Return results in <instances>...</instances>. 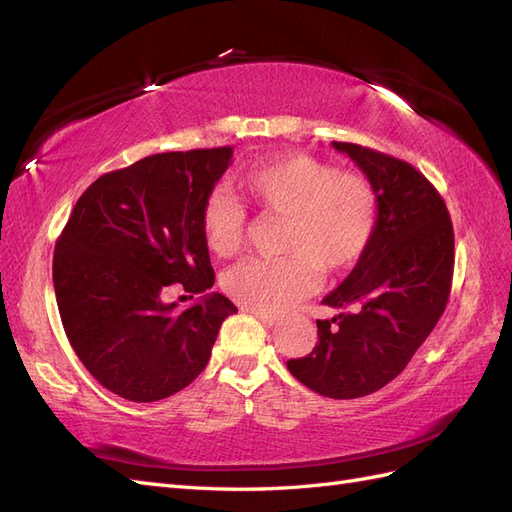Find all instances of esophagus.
Here are the masks:
<instances>
[{"label": "esophagus", "instance_id": "esophagus-1", "mask_svg": "<svg viewBox=\"0 0 512 512\" xmlns=\"http://www.w3.org/2000/svg\"><path fill=\"white\" fill-rule=\"evenodd\" d=\"M262 324H265V327H275V324H277V320H280V318H277V316H269V314H260V312H252Z\"/></svg>", "mask_w": 512, "mask_h": 512}]
</instances>
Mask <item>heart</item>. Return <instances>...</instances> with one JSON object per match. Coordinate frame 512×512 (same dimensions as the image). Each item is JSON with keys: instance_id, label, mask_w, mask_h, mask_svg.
Returning <instances> with one entry per match:
<instances>
[{"instance_id": "b5f03b06", "label": "heart", "mask_w": 512, "mask_h": 512, "mask_svg": "<svg viewBox=\"0 0 512 512\" xmlns=\"http://www.w3.org/2000/svg\"><path fill=\"white\" fill-rule=\"evenodd\" d=\"M235 185L245 205L284 218L282 260H250L232 269L224 288L245 309L282 314L318 284V269L337 275L352 269L374 239L378 192L361 173L337 170L305 153H286L243 170ZM200 226L213 254L239 252L245 213L224 194H211Z\"/></svg>"}]
</instances>
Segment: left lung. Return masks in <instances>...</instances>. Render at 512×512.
I'll use <instances>...</instances> for the list:
<instances>
[{
  "mask_svg": "<svg viewBox=\"0 0 512 512\" xmlns=\"http://www.w3.org/2000/svg\"><path fill=\"white\" fill-rule=\"evenodd\" d=\"M378 192V224L367 252L322 299L346 312L316 320L318 342L290 374L331 399L365 397L406 369L446 309L455 235L442 196L418 170L382 151L333 143Z\"/></svg>",
  "mask_w": 512,
  "mask_h": 512,
  "instance_id": "8db88e82",
  "label": "left lung"
}]
</instances>
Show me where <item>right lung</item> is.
<instances>
[{"label":"right lung","mask_w":512,"mask_h":512,"mask_svg":"<svg viewBox=\"0 0 512 512\" xmlns=\"http://www.w3.org/2000/svg\"><path fill=\"white\" fill-rule=\"evenodd\" d=\"M232 147L156 153L96 179L76 200L53 256L61 324L104 389L158 401L209 363L222 322L237 312L211 292L177 312L170 286L205 292L215 273L200 226Z\"/></svg>","instance_id":"add662e5"}]
</instances>
